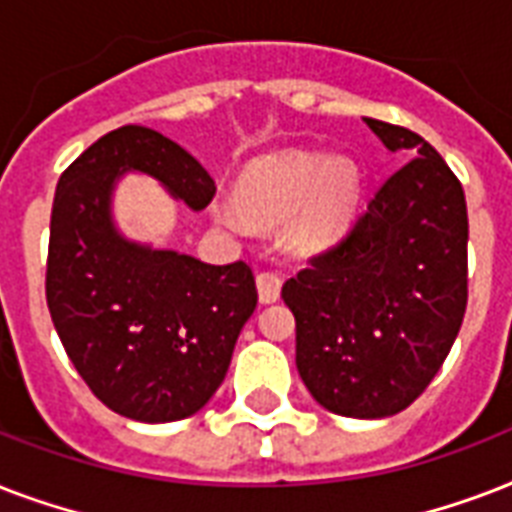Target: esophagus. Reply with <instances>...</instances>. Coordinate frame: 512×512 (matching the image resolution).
Here are the masks:
<instances>
[{
	"label": "esophagus",
	"instance_id": "1",
	"mask_svg": "<svg viewBox=\"0 0 512 512\" xmlns=\"http://www.w3.org/2000/svg\"><path fill=\"white\" fill-rule=\"evenodd\" d=\"M257 295L263 303H273L281 295V276L273 271H260L257 273Z\"/></svg>",
	"mask_w": 512,
	"mask_h": 512
}]
</instances>
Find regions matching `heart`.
<instances>
[{
    "label": "heart",
    "mask_w": 512,
    "mask_h": 512,
    "mask_svg": "<svg viewBox=\"0 0 512 512\" xmlns=\"http://www.w3.org/2000/svg\"><path fill=\"white\" fill-rule=\"evenodd\" d=\"M239 204L257 220L295 217L300 244H327L350 225L361 199V175L348 159L324 162L319 154H279L257 162L236 188ZM215 217L233 231L247 228L236 207H217Z\"/></svg>",
    "instance_id": "obj_1"
}]
</instances>
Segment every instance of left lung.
Here are the masks:
<instances>
[{
    "label": "left lung",
    "instance_id": "8db88e82",
    "mask_svg": "<svg viewBox=\"0 0 512 512\" xmlns=\"http://www.w3.org/2000/svg\"><path fill=\"white\" fill-rule=\"evenodd\" d=\"M412 156L332 247L281 287L295 313L297 372L329 412L390 417L422 396L468 308V207L449 164L417 132L364 119Z\"/></svg>",
    "mask_w": 512,
    "mask_h": 512
}]
</instances>
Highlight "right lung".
Here are the masks:
<instances>
[{"label": "right lung", "instance_id": "right-lung-1", "mask_svg": "<svg viewBox=\"0 0 512 512\" xmlns=\"http://www.w3.org/2000/svg\"><path fill=\"white\" fill-rule=\"evenodd\" d=\"M140 170L204 209L215 180L188 151L140 124L95 140L63 170L50 217L44 292L87 388L122 417L175 422L207 404L257 305L244 260L201 263L124 241L111 225L114 180Z\"/></svg>", "mask_w": 512, "mask_h": 512}]
</instances>
